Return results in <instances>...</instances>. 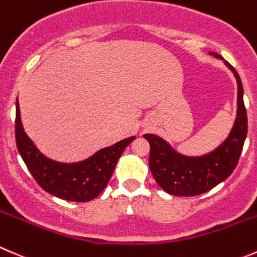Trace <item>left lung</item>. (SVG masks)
<instances>
[{
    "label": "left lung",
    "instance_id": "obj_1",
    "mask_svg": "<svg viewBox=\"0 0 257 257\" xmlns=\"http://www.w3.org/2000/svg\"><path fill=\"white\" fill-rule=\"evenodd\" d=\"M217 59L222 57L210 52ZM237 81V114L227 138L215 151L201 157L183 156L166 141L154 134H144L149 142V168L162 189L173 196H197L225 181L237 166L247 134V114L243 104V88L240 75L225 61Z\"/></svg>",
    "mask_w": 257,
    "mask_h": 257
}]
</instances>
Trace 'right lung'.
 <instances>
[{"mask_svg": "<svg viewBox=\"0 0 257 257\" xmlns=\"http://www.w3.org/2000/svg\"><path fill=\"white\" fill-rule=\"evenodd\" d=\"M15 133L20 156L41 188L50 195L73 202H88L100 195L124 149L136 139V137H129L76 163L52 161L40 153L25 133L20 116L19 99L16 100Z\"/></svg>", "mask_w": 257, "mask_h": 257, "instance_id": "add662e5", "label": "right lung"}]
</instances>
